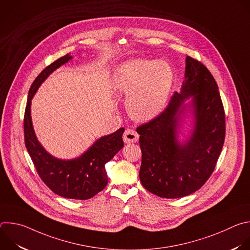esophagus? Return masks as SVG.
I'll return each mask as SVG.
<instances>
[{"mask_svg": "<svg viewBox=\"0 0 250 250\" xmlns=\"http://www.w3.org/2000/svg\"><path fill=\"white\" fill-rule=\"evenodd\" d=\"M138 133L132 128H126L123 135L124 141L125 144H133V142H136L138 140Z\"/></svg>", "mask_w": 250, "mask_h": 250, "instance_id": "obj_1", "label": "esophagus"}]
</instances>
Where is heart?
<instances>
[{
  "instance_id": "obj_1",
  "label": "heart",
  "mask_w": 250,
  "mask_h": 250,
  "mask_svg": "<svg viewBox=\"0 0 250 250\" xmlns=\"http://www.w3.org/2000/svg\"><path fill=\"white\" fill-rule=\"evenodd\" d=\"M172 82V70L165 61L133 59L119 68L113 86L128 94L126 104L133 119L150 121L164 109Z\"/></svg>"
}]
</instances>
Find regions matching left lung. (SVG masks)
I'll return each instance as SVG.
<instances>
[{"instance_id":"1","label":"left lung","mask_w":250,"mask_h":250,"mask_svg":"<svg viewBox=\"0 0 250 250\" xmlns=\"http://www.w3.org/2000/svg\"><path fill=\"white\" fill-rule=\"evenodd\" d=\"M190 95L195 128L185 145L176 140L181 104ZM184 108V106H183ZM141 148L139 179L150 193L175 199L199 190L216 168L226 136V114L218 84L199 60L186 58L181 93L175 92L166 109L136 128Z\"/></svg>"}]
</instances>
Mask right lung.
I'll list each match as a JSON object with an SVG mask.
<instances>
[{
	"label": "right lung",
	"instance_id": "add662e5",
	"mask_svg": "<svg viewBox=\"0 0 250 250\" xmlns=\"http://www.w3.org/2000/svg\"><path fill=\"white\" fill-rule=\"evenodd\" d=\"M71 58L69 54L58 58L45 67L31 84L23 118L24 144L38 174L52 192L67 199L88 200L108 184L104 164L124 147L125 128L101 137L79 158L60 160L48 154L42 146L35 136L30 117L31 99L41 84Z\"/></svg>",
	"mask_w": 250,
	"mask_h": 250
}]
</instances>
